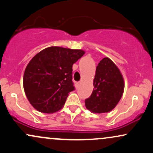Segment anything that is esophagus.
<instances>
[{"instance_id": "esophagus-1", "label": "esophagus", "mask_w": 153, "mask_h": 153, "mask_svg": "<svg viewBox=\"0 0 153 153\" xmlns=\"http://www.w3.org/2000/svg\"><path fill=\"white\" fill-rule=\"evenodd\" d=\"M80 82H78V85H79V84H80Z\"/></svg>"}]
</instances>
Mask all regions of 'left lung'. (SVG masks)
<instances>
[{"mask_svg": "<svg viewBox=\"0 0 153 153\" xmlns=\"http://www.w3.org/2000/svg\"><path fill=\"white\" fill-rule=\"evenodd\" d=\"M92 94L85 100V107L94 113H106L115 108L124 93V78L108 57L100 61L96 70Z\"/></svg>", "mask_w": 153, "mask_h": 153, "instance_id": "1", "label": "left lung"}]
</instances>
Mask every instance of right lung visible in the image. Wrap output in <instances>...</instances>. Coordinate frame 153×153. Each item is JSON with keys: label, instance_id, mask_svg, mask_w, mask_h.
I'll use <instances>...</instances> for the list:
<instances>
[{"label": "right lung", "instance_id": "add662e5", "mask_svg": "<svg viewBox=\"0 0 153 153\" xmlns=\"http://www.w3.org/2000/svg\"><path fill=\"white\" fill-rule=\"evenodd\" d=\"M85 52L60 47L42 50L31 59L23 85L28 100L36 110L54 113L62 108L73 86V65Z\"/></svg>", "mask_w": 153, "mask_h": 153}]
</instances>
